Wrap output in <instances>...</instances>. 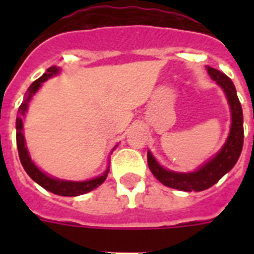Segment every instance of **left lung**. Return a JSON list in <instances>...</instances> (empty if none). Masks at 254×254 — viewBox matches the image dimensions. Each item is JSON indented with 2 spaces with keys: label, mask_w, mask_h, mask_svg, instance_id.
Masks as SVG:
<instances>
[{
  "label": "left lung",
  "mask_w": 254,
  "mask_h": 254,
  "mask_svg": "<svg viewBox=\"0 0 254 254\" xmlns=\"http://www.w3.org/2000/svg\"><path fill=\"white\" fill-rule=\"evenodd\" d=\"M205 68L211 79L216 81V84L223 89L231 111V129L224 145L212 158L205 161L195 171H190V173H178L173 170H167L166 167L159 165L150 150L147 151V165L153 175L162 185L167 186L170 189L181 190L187 192L203 191L212 187L216 182L220 181L236 165L244 143V127H243L244 119H243V109L237 97L236 88L227 75L208 65Z\"/></svg>",
  "instance_id": "left-lung-1"
}]
</instances>
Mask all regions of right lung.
<instances>
[{
	"mask_svg": "<svg viewBox=\"0 0 254 254\" xmlns=\"http://www.w3.org/2000/svg\"><path fill=\"white\" fill-rule=\"evenodd\" d=\"M59 72H61V68L57 67V65L50 67L38 80H35L33 84L30 85L27 92L25 93V99H23L21 107L18 109L17 123H15L18 154H19V159H21L22 166H23L25 171L27 173V175H29L34 182H37L38 185L42 186L43 189L50 191V192L61 195V196H79V195L89 192L92 190L97 189L100 185H103L104 181L107 179L108 173H109V166L107 167V170H105L101 175H99V177L96 178H92V179H88V181H65V179H59V178L51 177L49 174L43 173V171L34 163V161L31 159V157H30L29 154V150H27V147H26V139L25 134H23V117H25L26 112L29 109L30 101L33 100L34 95L39 91V88L42 87V84H43L47 79H50V77L53 76H57V75H59ZM116 146H117V145H116ZM116 146L113 147V150L116 149Z\"/></svg>",
	"mask_w": 254,
	"mask_h": 254,
	"instance_id": "1",
	"label": "right lung"
}]
</instances>
